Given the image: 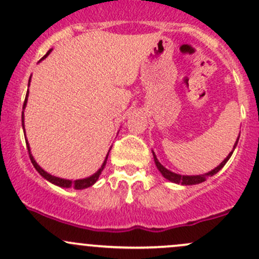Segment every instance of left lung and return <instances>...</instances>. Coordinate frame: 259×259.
Here are the masks:
<instances>
[{"label": "left lung", "mask_w": 259, "mask_h": 259, "mask_svg": "<svg viewBox=\"0 0 259 259\" xmlns=\"http://www.w3.org/2000/svg\"><path fill=\"white\" fill-rule=\"evenodd\" d=\"M238 139H239V137L237 138V141H236L235 146H233V150H235L236 146H237ZM233 150L231 151L230 154H228V156L226 157V159L223 160V161H222L221 164H220L219 166H217V167H214L213 170H211V171H209V172H207V174H203V175H194V176L179 175V174H175V172H172V171L167 170V168L164 167V166H162L161 164H160L159 160H157L156 155H155V152H154V151H152V155H154V160H155V164H156L157 170H159L160 172H161V175L164 176V178H165L166 180H168V181H171V182H175V184L186 185V186H187V185H197V184H201V182L206 181V179H208L209 176H213L214 174L219 172V171L221 170V168L223 167V166L226 165V162H227L228 160H230V157H231V155H232Z\"/></svg>", "instance_id": "left-lung-1"}]
</instances>
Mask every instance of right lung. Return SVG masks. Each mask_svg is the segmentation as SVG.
Instances as JSON below:
<instances>
[{"instance_id": "obj_1", "label": "right lung", "mask_w": 259, "mask_h": 259, "mask_svg": "<svg viewBox=\"0 0 259 259\" xmlns=\"http://www.w3.org/2000/svg\"><path fill=\"white\" fill-rule=\"evenodd\" d=\"M51 51H52V50L48 51V52H47V54H46V56L43 57L42 59H45L46 57H47L48 54L51 53ZM29 81H31V78H29ZM27 98H28V91H27L26 99H24V103H23V109L26 108V104H27ZM22 126H23V129H24V122H23V111H22ZM24 138H26V137H24ZM26 144H27V149H28L29 159H31V161H32V164H33L34 168H36V170L38 171V172H39L40 175H42L43 178H45L46 180H48V181L52 182V184L57 185V186H59V187H64V189H69V187H73V189H75V190H83V189H87V187H91L92 185H94L95 182H97V180L99 179V175H100V174H102L103 168L105 167V164H107L108 155H109V152H108V154H107V157H105L104 162H103V165H102V167H100L99 170L97 171V172L93 174V175L89 176V178L80 179V180H74V181H72V180H65V179H61V178H56V176H53V175H51V174L46 172V171L43 170V168L40 167V166L37 164L36 160L33 159V156H32L31 150H29V144H28V141H27V139H26Z\"/></svg>"}]
</instances>
